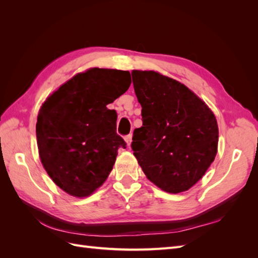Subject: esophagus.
Segmentation results:
<instances>
[{
  "mask_svg": "<svg viewBox=\"0 0 258 258\" xmlns=\"http://www.w3.org/2000/svg\"><path fill=\"white\" fill-rule=\"evenodd\" d=\"M124 141H126V143L128 144V146L131 145V142H132V136L131 135H128L124 137Z\"/></svg>",
  "mask_w": 258,
  "mask_h": 258,
  "instance_id": "esophagus-1",
  "label": "esophagus"
}]
</instances>
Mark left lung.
<instances>
[{"mask_svg":"<svg viewBox=\"0 0 258 258\" xmlns=\"http://www.w3.org/2000/svg\"><path fill=\"white\" fill-rule=\"evenodd\" d=\"M143 126L134 132V155L144 174L163 191L178 194L196 184L215 159V115L182 83L155 71L134 70Z\"/></svg>","mask_w":258,"mask_h":258,"instance_id":"8db88e82","label":"left lung"}]
</instances>
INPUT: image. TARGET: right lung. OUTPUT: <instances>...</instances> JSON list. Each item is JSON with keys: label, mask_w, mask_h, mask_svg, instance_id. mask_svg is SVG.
Instances as JSON below:
<instances>
[{"label": "right lung", "mask_w": 258, "mask_h": 258, "mask_svg": "<svg viewBox=\"0 0 258 258\" xmlns=\"http://www.w3.org/2000/svg\"><path fill=\"white\" fill-rule=\"evenodd\" d=\"M131 84L128 71L91 68L49 95L37 115L41 162L53 183L73 197H88L106 181L118 148L117 114L107 104Z\"/></svg>", "instance_id": "obj_1"}]
</instances>
